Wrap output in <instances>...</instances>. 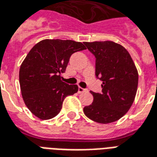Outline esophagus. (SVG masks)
<instances>
[{
  "mask_svg": "<svg viewBox=\"0 0 157 157\" xmlns=\"http://www.w3.org/2000/svg\"><path fill=\"white\" fill-rule=\"evenodd\" d=\"M85 91H87V90H86V89H84V88L81 87V86H79L78 87L79 93H82V92H85Z\"/></svg>",
  "mask_w": 157,
  "mask_h": 157,
  "instance_id": "obj_1",
  "label": "esophagus"
}]
</instances>
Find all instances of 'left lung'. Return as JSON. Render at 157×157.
Instances as JSON below:
<instances>
[{"mask_svg":"<svg viewBox=\"0 0 157 157\" xmlns=\"http://www.w3.org/2000/svg\"><path fill=\"white\" fill-rule=\"evenodd\" d=\"M84 44L96 57V76L102 82V92L90 91L93 102L85 106L83 111L96 122H114L133 104L137 91V69L129 52L120 44L111 40Z\"/></svg>","mask_w":157,"mask_h":157,"instance_id":"obj_1","label":"left lung"}]
</instances>
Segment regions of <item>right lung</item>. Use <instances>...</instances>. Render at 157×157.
Segmentation results:
<instances>
[{"label": "right lung", "instance_id": "1", "mask_svg": "<svg viewBox=\"0 0 157 157\" xmlns=\"http://www.w3.org/2000/svg\"><path fill=\"white\" fill-rule=\"evenodd\" d=\"M82 42L46 39L36 44L21 65L19 82L23 101L33 115L49 120L61 111L64 99L78 91L77 85L62 82L73 53L86 50Z\"/></svg>", "mask_w": 157, "mask_h": 157}]
</instances>
